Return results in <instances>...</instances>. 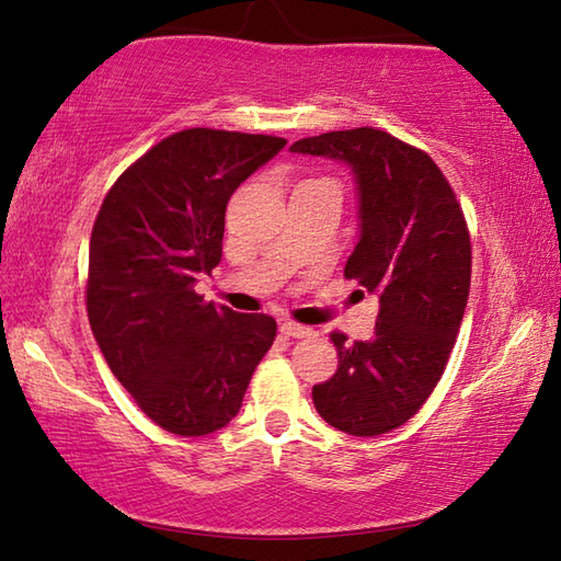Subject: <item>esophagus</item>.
<instances>
[{
  "mask_svg": "<svg viewBox=\"0 0 561 561\" xmlns=\"http://www.w3.org/2000/svg\"><path fill=\"white\" fill-rule=\"evenodd\" d=\"M279 331L284 336H291V339H304V336H311V329L309 327H301L297 321H287L284 319L279 324Z\"/></svg>",
  "mask_w": 561,
  "mask_h": 561,
  "instance_id": "esophagus-1",
  "label": "esophagus"
}]
</instances>
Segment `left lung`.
<instances>
[{"label": "left lung", "instance_id": "1", "mask_svg": "<svg viewBox=\"0 0 561 561\" xmlns=\"http://www.w3.org/2000/svg\"><path fill=\"white\" fill-rule=\"evenodd\" d=\"M291 153L344 163L358 197V242L344 274L378 294L374 339L331 334L339 371L311 388L319 415L371 438L417 413L448 364L470 294V234L428 153L378 128L301 138Z\"/></svg>", "mask_w": 561, "mask_h": 561}]
</instances>
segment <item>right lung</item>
Listing matches in <instances>:
<instances>
[{"label": "right lung", "mask_w": 561, "mask_h": 561, "mask_svg": "<svg viewBox=\"0 0 561 561\" xmlns=\"http://www.w3.org/2000/svg\"><path fill=\"white\" fill-rule=\"evenodd\" d=\"M284 138L187 128L138 158L103 201L89 244L87 309L113 376L150 421L195 438L240 413L277 321L195 291L222 260L225 210Z\"/></svg>", "instance_id": "1"}]
</instances>
